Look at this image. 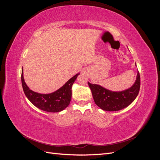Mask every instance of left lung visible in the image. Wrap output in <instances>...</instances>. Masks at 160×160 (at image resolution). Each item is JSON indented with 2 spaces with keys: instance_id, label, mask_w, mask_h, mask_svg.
Returning a JSON list of instances; mask_svg holds the SVG:
<instances>
[{
  "instance_id": "8db88e82",
  "label": "left lung",
  "mask_w": 160,
  "mask_h": 160,
  "mask_svg": "<svg viewBox=\"0 0 160 160\" xmlns=\"http://www.w3.org/2000/svg\"><path fill=\"white\" fill-rule=\"evenodd\" d=\"M95 104L104 111H115L128 107L137 98L140 89V75L138 72L135 83L122 91H112L88 82Z\"/></svg>"
}]
</instances>
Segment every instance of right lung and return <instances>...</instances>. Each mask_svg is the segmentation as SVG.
<instances>
[{
  "mask_svg": "<svg viewBox=\"0 0 160 160\" xmlns=\"http://www.w3.org/2000/svg\"><path fill=\"white\" fill-rule=\"evenodd\" d=\"M79 74V72L76 74L63 86L53 93L41 94L28 88L24 79L23 69H22L21 81L22 89L28 99L37 108L47 112H59L69 105L71 99L72 85Z\"/></svg>",
  "mask_w": 160,
  "mask_h": 160,
  "instance_id": "1",
  "label": "right lung"
}]
</instances>
